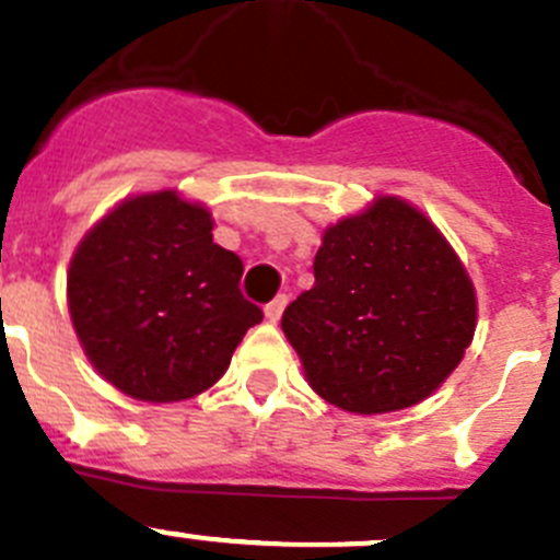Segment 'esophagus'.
Wrapping results in <instances>:
<instances>
[{
	"label": "esophagus",
	"mask_w": 560,
	"mask_h": 560,
	"mask_svg": "<svg viewBox=\"0 0 560 560\" xmlns=\"http://www.w3.org/2000/svg\"><path fill=\"white\" fill-rule=\"evenodd\" d=\"M284 306H287V295H276L273 301H270L268 306H265V317H268L270 323H279V317H281V312H284Z\"/></svg>",
	"instance_id": "34e87169"
}]
</instances>
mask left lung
Masks as SVG:
<instances>
[{"instance_id":"1","label":"left lung","mask_w":560,"mask_h":560,"mask_svg":"<svg viewBox=\"0 0 560 560\" xmlns=\"http://www.w3.org/2000/svg\"><path fill=\"white\" fill-rule=\"evenodd\" d=\"M308 385L358 416L435 394L476 330V290L446 237L399 197L323 232L314 287L281 317Z\"/></svg>"}]
</instances>
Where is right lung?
<instances>
[{"label": "right lung", "mask_w": 560, "mask_h": 560, "mask_svg": "<svg viewBox=\"0 0 560 560\" xmlns=\"http://www.w3.org/2000/svg\"><path fill=\"white\" fill-rule=\"evenodd\" d=\"M243 262L213 243V215L175 188L128 197L75 246L68 308L84 355L139 401H183L219 383L262 308Z\"/></svg>", "instance_id": "add662e5"}]
</instances>
